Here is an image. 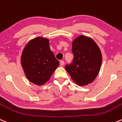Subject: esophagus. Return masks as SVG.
Masks as SVG:
<instances>
[{
	"label": "esophagus",
	"instance_id": "esophagus-1",
	"mask_svg": "<svg viewBox=\"0 0 122 122\" xmlns=\"http://www.w3.org/2000/svg\"><path fill=\"white\" fill-rule=\"evenodd\" d=\"M64 64V61H60V65H61V66H63Z\"/></svg>",
	"mask_w": 122,
	"mask_h": 122
}]
</instances>
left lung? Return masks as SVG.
Listing matches in <instances>:
<instances>
[{"instance_id":"8db88e82","label":"left lung","mask_w":122,"mask_h":122,"mask_svg":"<svg viewBox=\"0 0 122 122\" xmlns=\"http://www.w3.org/2000/svg\"><path fill=\"white\" fill-rule=\"evenodd\" d=\"M73 60L65 66L73 81L80 86L92 82L100 71L102 55L98 46L92 39L80 36L72 43Z\"/></svg>"}]
</instances>
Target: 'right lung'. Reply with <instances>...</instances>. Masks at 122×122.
I'll list each match as a JSON object with an SVG mask.
<instances>
[{
    "instance_id": "add662e5",
    "label": "right lung",
    "mask_w": 122,
    "mask_h": 122,
    "mask_svg": "<svg viewBox=\"0 0 122 122\" xmlns=\"http://www.w3.org/2000/svg\"><path fill=\"white\" fill-rule=\"evenodd\" d=\"M21 61L27 79L37 85L46 82L60 64L49 48V41L42 37L28 42L22 51Z\"/></svg>"
}]
</instances>
